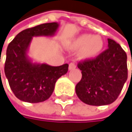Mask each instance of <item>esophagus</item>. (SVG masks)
Here are the masks:
<instances>
[{
	"mask_svg": "<svg viewBox=\"0 0 132 132\" xmlns=\"http://www.w3.org/2000/svg\"><path fill=\"white\" fill-rule=\"evenodd\" d=\"M75 68H76V65H75L73 62H71V63H70V65H69V70H74Z\"/></svg>",
	"mask_w": 132,
	"mask_h": 132,
	"instance_id": "34e87169",
	"label": "esophagus"
}]
</instances>
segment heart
I'll use <instances>...</instances> for the list:
<instances>
[{
  "instance_id": "obj_1",
  "label": "heart",
  "mask_w": 132,
  "mask_h": 132,
  "mask_svg": "<svg viewBox=\"0 0 132 132\" xmlns=\"http://www.w3.org/2000/svg\"><path fill=\"white\" fill-rule=\"evenodd\" d=\"M69 51H78V58L81 60H92L96 58L104 48V40L99 35L82 34L65 44Z\"/></svg>"
}]
</instances>
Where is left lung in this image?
<instances>
[{
  "instance_id": "1",
  "label": "left lung",
  "mask_w": 132,
  "mask_h": 132,
  "mask_svg": "<svg viewBox=\"0 0 132 132\" xmlns=\"http://www.w3.org/2000/svg\"><path fill=\"white\" fill-rule=\"evenodd\" d=\"M82 78L76 85V94L91 106L113 102L128 79L127 55L120 45L108 39V48L97 58L79 62Z\"/></svg>"
}]
</instances>
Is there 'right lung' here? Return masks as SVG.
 <instances>
[{
  "instance_id": "add662e5",
  "label": "right lung",
  "mask_w": 132,
  "mask_h": 132,
  "mask_svg": "<svg viewBox=\"0 0 132 132\" xmlns=\"http://www.w3.org/2000/svg\"><path fill=\"white\" fill-rule=\"evenodd\" d=\"M59 28L58 22L40 24L18 34L8 44L4 73L15 95L21 101L37 103L50 98L56 80L68 71V64L52 67L34 62L29 56L33 37H52Z\"/></svg>"
}]
</instances>
